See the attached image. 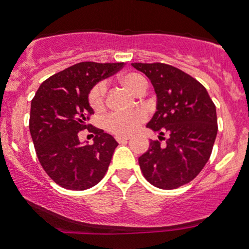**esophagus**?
<instances>
[{
    "mask_svg": "<svg viewBox=\"0 0 249 249\" xmlns=\"http://www.w3.org/2000/svg\"><path fill=\"white\" fill-rule=\"evenodd\" d=\"M130 138H131L130 136H117L116 141L118 142H127Z\"/></svg>",
    "mask_w": 249,
    "mask_h": 249,
    "instance_id": "obj_1",
    "label": "esophagus"
}]
</instances>
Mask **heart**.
<instances>
[{"mask_svg": "<svg viewBox=\"0 0 249 249\" xmlns=\"http://www.w3.org/2000/svg\"><path fill=\"white\" fill-rule=\"evenodd\" d=\"M121 83L128 89L133 95L139 96L147 89V81L142 75L136 72H127L121 77ZM105 95H107V84L98 82L92 87L89 92V104L93 110L102 111L105 107ZM146 115L142 111L132 112H115L105 118L104 125L108 132L117 136H127L137 131L145 122Z\"/></svg>", "mask_w": 249, "mask_h": 249, "instance_id": "heart-1", "label": "heart"}]
</instances>
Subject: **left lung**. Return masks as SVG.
<instances>
[{"label": "left lung", "instance_id": "8db88e82", "mask_svg": "<svg viewBox=\"0 0 249 249\" xmlns=\"http://www.w3.org/2000/svg\"><path fill=\"white\" fill-rule=\"evenodd\" d=\"M145 73L157 93V111L147 127L170 136L166 145L151 141L139 157L145 179L161 190L188 184L201 172L218 133L215 105L202 84L178 68L164 63H132Z\"/></svg>", "mask_w": 249, "mask_h": 249}]
</instances>
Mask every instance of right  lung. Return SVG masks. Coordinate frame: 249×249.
I'll return each mask as SVG.
<instances>
[{
	"label": "right lung",
	"mask_w": 249,
	"mask_h": 249,
	"mask_svg": "<svg viewBox=\"0 0 249 249\" xmlns=\"http://www.w3.org/2000/svg\"><path fill=\"white\" fill-rule=\"evenodd\" d=\"M124 63L81 62L41 84L31 101L29 128L37 158L56 184L84 191L104 178L118 142L92 127V145L81 144L78 132L89 128L93 113L89 92L95 84L122 69Z\"/></svg>",
	"instance_id": "right-lung-1"
}]
</instances>
